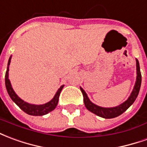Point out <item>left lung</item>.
<instances>
[{
    "label": "left lung",
    "mask_w": 147,
    "mask_h": 147,
    "mask_svg": "<svg viewBox=\"0 0 147 147\" xmlns=\"http://www.w3.org/2000/svg\"><path fill=\"white\" fill-rule=\"evenodd\" d=\"M136 67H137V78H136V82L134 87V89L132 91L131 94L129 96V98L126 100L124 103H123L119 106L115 107V108H102L99 107L97 105L92 104V102L89 100L88 96L86 95L85 92L81 88L83 97H84V103H85L86 109L88 111H90L92 113H94L98 116H100L102 118L105 119H112L117 117L119 115L123 114L125 112L127 109L135 102V99L138 96V92L140 89L141 86V82H142V76H141V72H140V67H139V62L136 59Z\"/></svg>",
    "instance_id": "1"
}]
</instances>
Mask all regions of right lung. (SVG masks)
I'll return each instance as SVG.
<instances>
[{"mask_svg":"<svg viewBox=\"0 0 147 147\" xmlns=\"http://www.w3.org/2000/svg\"><path fill=\"white\" fill-rule=\"evenodd\" d=\"M10 59L11 57L9 58V62H8V67H7V70H6V74H5V86H6V89L8 91L9 96L11 97L13 101L15 102L16 105L20 107V109H22L24 112L27 114L31 115H43L47 114L50 112L53 111L54 109L56 108V106L58 105L59 102V97L61 93L63 85L60 87L58 92H56L55 97L52 99L51 101L47 103L45 105H30L24 102L23 100L19 97L18 96L16 95L15 92L13 91L12 86H11V83L9 79V65L10 64Z\"/></svg>","mask_w":147,"mask_h":147,"instance_id":"add662e5","label":"right lung"}]
</instances>
